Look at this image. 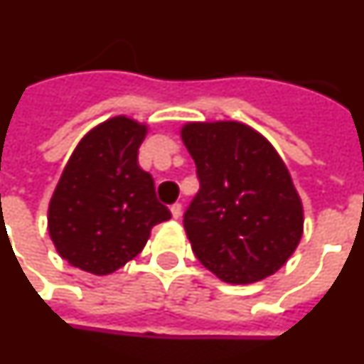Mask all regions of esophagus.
I'll use <instances>...</instances> for the list:
<instances>
[{"mask_svg": "<svg viewBox=\"0 0 364 364\" xmlns=\"http://www.w3.org/2000/svg\"><path fill=\"white\" fill-rule=\"evenodd\" d=\"M170 213H172L173 218H179V216H181V213H183L181 203H173V205L170 207Z\"/></svg>", "mask_w": 364, "mask_h": 364, "instance_id": "1", "label": "esophagus"}]
</instances>
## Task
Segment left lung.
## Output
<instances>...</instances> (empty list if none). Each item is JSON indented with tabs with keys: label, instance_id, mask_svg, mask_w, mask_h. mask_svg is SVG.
Instances as JSON below:
<instances>
[{
	"label": "left lung",
	"instance_id": "left-lung-1",
	"mask_svg": "<svg viewBox=\"0 0 364 364\" xmlns=\"http://www.w3.org/2000/svg\"><path fill=\"white\" fill-rule=\"evenodd\" d=\"M181 139L200 179L183 216L196 257L233 285L272 276L304 233V207L285 163L240 122H191Z\"/></svg>",
	"mask_w": 364,
	"mask_h": 364
}]
</instances>
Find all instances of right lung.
I'll return each instance as SVG.
<instances>
[{
	"mask_svg": "<svg viewBox=\"0 0 364 364\" xmlns=\"http://www.w3.org/2000/svg\"><path fill=\"white\" fill-rule=\"evenodd\" d=\"M148 127L114 116L81 139L64 166L48 209V231L63 259L107 276L135 259L151 228L172 215L139 166Z\"/></svg>",
	"mask_w": 364,
	"mask_h": 364,
	"instance_id": "obj_1",
	"label": "right lung"
}]
</instances>
